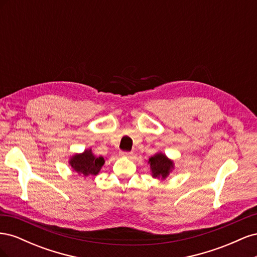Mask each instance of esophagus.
I'll return each mask as SVG.
<instances>
[{"label":"esophagus","instance_id":"esophagus-1","mask_svg":"<svg viewBox=\"0 0 257 257\" xmlns=\"http://www.w3.org/2000/svg\"><path fill=\"white\" fill-rule=\"evenodd\" d=\"M120 157H122V158H132V153H130V152H120Z\"/></svg>","mask_w":257,"mask_h":257}]
</instances>
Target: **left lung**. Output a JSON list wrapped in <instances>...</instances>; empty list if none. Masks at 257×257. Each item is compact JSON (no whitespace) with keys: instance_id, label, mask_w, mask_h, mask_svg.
<instances>
[{"instance_id":"obj_1","label":"left lung","mask_w":257,"mask_h":257,"mask_svg":"<svg viewBox=\"0 0 257 257\" xmlns=\"http://www.w3.org/2000/svg\"><path fill=\"white\" fill-rule=\"evenodd\" d=\"M148 164L150 166V173L152 178L158 179L160 181H164L168 176L174 172L175 162L169 159L165 153L157 152L148 160Z\"/></svg>"}]
</instances>
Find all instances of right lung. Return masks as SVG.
<instances>
[{
	"instance_id": "obj_1",
	"label": "right lung",
	"mask_w": 257,
	"mask_h": 257,
	"mask_svg": "<svg viewBox=\"0 0 257 257\" xmlns=\"http://www.w3.org/2000/svg\"><path fill=\"white\" fill-rule=\"evenodd\" d=\"M105 160L102 155L96 157L91 148H88L81 153L73 154L68 160V164L74 173L85 178L98 175L105 164Z\"/></svg>"
}]
</instances>
